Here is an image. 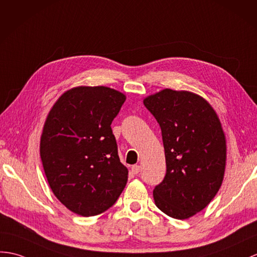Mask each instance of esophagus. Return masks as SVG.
I'll return each mask as SVG.
<instances>
[{
	"label": "esophagus",
	"mask_w": 257,
	"mask_h": 257,
	"mask_svg": "<svg viewBox=\"0 0 257 257\" xmlns=\"http://www.w3.org/2000/svg\"><path fill=\"white\" fill-rule=\"evenodd\" d=\"M131 172H133V174H135V175L139 174V173H140V166L139 165H134L133 168H131Z\"/></svg>",
	"instance_id": "esophagus-1"
}]
</instances>
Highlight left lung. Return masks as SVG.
Masks as SVG:
<instances>
[{"label":"left lung","mask_w":257,"mask_h":257,"mask_svg":"<svg viewBox=\"0 0 257 257\" xmlns=\"http://www.w3.org/2000/svg\"><path fill=\"white\" fill-rule=\"evenodd\" d=\"M159 122L166 174L153 190L157 207L174 219L206 208L221 186L226 161L223 129L216 111L199 95L165 88L143 99Z\"/></svg>","instance_id":"8db88e82"}]
</instances>
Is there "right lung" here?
I'll use <instances>...</instances> for the list:
<instances>
[{
    "instance_id": "right-lung-1",
    "label": "right lung",
    "mask_w": 257,
    "mask_h": 257,
    "mask_svg": "<svg viewBox=\"0 0 257 257\" xmlns=\"http://www.w3.org/2000/svg\"><path fill=\"white\" fill-rule=\"evenodd\" d=\"M126 96L106 86H77L52 106L40 138L49 186L69 210L96 216L115 204L128 181L110 124Z\"/></svg>"
}]
</instances>
